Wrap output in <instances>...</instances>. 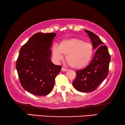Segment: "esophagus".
<instances>
[{
	"mask_svg": "<svg viewBox=\"0 0 125 125\" xmlns=\"http://www.w3.org/2000/svg\"><path fill=\"white\" fill-rule=\"evenodd\" d=\"M61 71H62V72H66V71H68V70L64 67H62V68H61Z\"/></svg>",
	"mask_w": 125,
	"mask_h": 125,
	"instance_id": "1",
	"label": "esophagus"
}]
</instances>
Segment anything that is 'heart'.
<instances>
[{
	"label": "heart",
	"mask_w": 125,
	"mask_h": 125,
	"mask_svg": "<svg viewBox=\"0 0 125 125\" xmlns=\"http://www.w3.org/2000/svg\"><path fill=\"white\" fill-rule=\"evenodd\" d=\"M52 57L56 62H59L66 55V60L75 69L85 67L91 60L93 54L92 44L80 39L72 38L64 40L59 45H54L52 49Z\"/></svg>",
	"instance_id": "obj_1"
}]
</instances>
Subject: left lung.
Segmentation results:
<instances>
[{"instance_id":"obj_1","label":"left lung","mask_w":125,"mask_h":125,"mask_svg":"<svg viewBox=\"0 0 125 125\" xmlns=\"http://www.w3.org/2000/svg\"><path fill=\"white\" fill-rule=\"evenodd\" d=\"M90 40L93 48L97 49L94 56L89 64L82 70L76 71V77L73 82L74 88L78 91L88 93L95 90L107 77L110 56L106 45H103L98 36L85 30Z\"/></svg>"}]
</instances>
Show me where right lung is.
I'll return each instance as SVG.
<instances>
[{
    "mask_svg": "<svg viewBox=\"0 0 125 125\" xmlns=\"http://www.w3.org/2000/svg\"><path fill=\"white\" fill-rule=\"evenodd\" d=\"M55 33H36L21 48L16 70L21 86L29 93L44 96L51 93L54 80L62 66L51 60L52 42Z\"/></svg>",
    "mask_w": 125,
    "mask_h": 125,
    "instance_id": "right-lung-1",
    "label": "right lung"
}]
</instances>
